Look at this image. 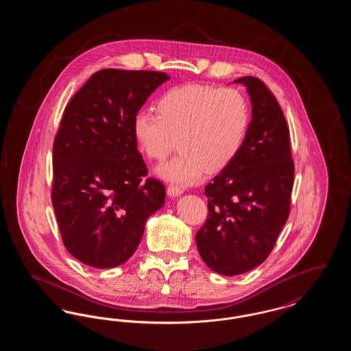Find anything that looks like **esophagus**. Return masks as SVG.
Masks as SVG:
<instances>
[{"mask_svg": "<svg viewBox=\"0 0 351 351\" xmlns=\"http://www.w3.org/2000/svg\"><path fill=\"white\" fill-rule=\"evenodd\" d=\"M184 192L183 186L178 185V184H169L167 188L168 196H172V197H176V196H180Z\"/></svg>", "mask_w": 351, "mask_h": 351, "instance_id": "obj_1", "label": "esophagus"}]
</instances>
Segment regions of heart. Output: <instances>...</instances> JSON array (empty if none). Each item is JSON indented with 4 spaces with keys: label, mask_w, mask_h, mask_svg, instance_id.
Instances as JSON below:
<instances>
[{
    "label": "heart",
    "mask_w": 351,
    "mask_h": 351,
    "mask_svg": "<svg viewBox=\"0 0 351 351\" xmlns=\"http://www.w3.org/2000/svg\"><path fill=\"white\" fill-rule=\"evenodd\" d=\"M156 114L139 112L133 134L139 150L163 163L178 141L180 152L159 173L171 182L192 184L206 171L216 173L233 163L250 126V108L234 88L188 84L168 89L155 105Z\"/></svg>",
    "instance_id": "obj_1"
}]
</instances>
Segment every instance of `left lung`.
Returning <instances> with one entry per match:
<instances>
[{"label":"left lung","instance_id":"obj_1","mask_svg":"<svg viewBox=\"0 0 351 351\" xmlns=\"http://www.w3.org/2000/svg\"><path fill=\"white\" fill-rule=\"evenodd\" d=\"M252 104V119L238 156L206 184L208 218L196 234L202 261L225 276L262 265L291 209L295 163L283 110L254 76L239 77Z\"/></svg>","mask_w":351,"mask_h":351}]
</instances>
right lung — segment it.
I'll use <instances>...</instances> for the list:
<instances>
[{
  "instance_id": "right-lung-1",
  "label": "right lung",
  "mask_w": 351,
  "mask_h": 351,
  "mask_svg": "<svg viewBox=\"0 0 351 351\" xmlns=\"http://www.w3.org/2000/svg\"><path fill=\"white\" fill-rule=\"evenodd\" d=\"M168 79L158 71L101 69L64 109L52 147L51 200L66 249L86 266L125 263L165 204V184L145 179L133 119Z\"/></svg>"
}]
</instances>
